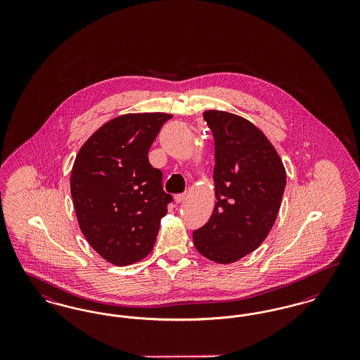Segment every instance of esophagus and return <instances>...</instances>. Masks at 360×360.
<instances>
[{"mask_svg": "<svg viewBox=\"0 0 360 360\" xmlns=\"http://www.w3.org/2000/svg\"><path fill=\"white\" fill-rule=\"evenodd\" d=\"M185 197H186V194H185V193H181V194H175V195H174V200H175L176 204H181V202L185 200Z\"/></svg>", "mask_w": 360, "mask_h": 360, "instance_id": "obj_1", "label": "esophagus"}]
</instances>
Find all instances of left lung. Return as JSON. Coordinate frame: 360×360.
I'll use <instances>...</instances> for the list:
<instances>
[{"mask_svg":"<svg viewBox=\"0 0 360 360\" xmlns=\"http://www.w3.org/2000/svg\"><path fill=\"white\" fill-rule=\"evenodd\" d=\"M214 139L216 205L209 221L193 231L197 251L216 263L251 254L273 228L286 186L283 163L270 140L251 121L205 110Z\"/></svg>","mask_w":360,"mask_h":360,"instance_id":"8db88e82","label":"left lung"}]
</instances>
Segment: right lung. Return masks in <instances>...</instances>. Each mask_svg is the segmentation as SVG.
Segmentation results:
<instances>
[{
  "mask_svg": "<svg viewBox=\"0 0 360 360\" xmlns=\"http://www.w3.org/2000/svg\"><path fill=\"white\" fill-rule=\"evenodd\" d=\"M167 113H129L108 121L75 158L70 188L87 243L112 264L128 266L154 248L172 201L148 151Z\"/></svg>",
  "mask_w": 360,
  "mask_h": 360,
  "instance_id": "right-lung-1",
  "label": "right lung"
}]
</instances>
